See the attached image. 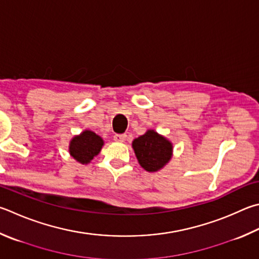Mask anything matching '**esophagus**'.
I'll return each mask as SVG.
<instances>
[{"label": "esophagus", "instance_id": "34e87169", "mask_svg": "<svg viewBox=\"0 0 259 259\" xmlns=\"http://www.w3.org/2000/svg\"><path fill=\"white\" fill-rule=\"evenodd\" d=\"M126 138V135L124 134H117V135H114V140L115 142H119V143H123L124 140Z\"/></svg>", "mask_w": 259, "mask_h": 259}]
</instances>
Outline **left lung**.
<instances>
[{
	"label": "left lung",
	"instance_id": "1",
	"mask_svg": "<svg viewBox=\"0 0 259 259\" xmlns=\"http://www.w3.org/2000/svg\"><path fill=\"white\" fill-rule=\"evenodd\" d=\"M133 147L139 164L148 172L158 171L172 156V144L154 130L136 138Z\"/></svg>",
	"mask_w": 259,
	"mask_h": 259
}]
</instances>
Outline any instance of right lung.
I'll return each mask as SVG.
<instances>
[{
    "label": "right lung",
    "instance_id": "obj_1",
    "mask_svg": "<svg viewBox=\"0 0 259 259\" xmlns=\"http://www.w3.org/2000/svg\"><path fill=\"white\" fill-rule=\"evenodd\" d=\"M103 139L93 131L86 130L76 136L70 143L69 152L71 156L81 164H87L101 152Z\"/></svg>",
    "mask_w": 259,
    "mask_h": 259
}]
</instances>
